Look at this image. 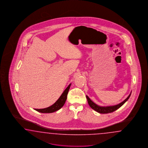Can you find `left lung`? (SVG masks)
<instances>
[{
	"mask_svg": "<svg viewBox=\"0 0 148 148\" xmlns=\"http://www.w3.org/2000/svg\"><path fill=\"white\" fill-rule=\"evenodd\" d=\"M131 92L130 94L129 95V96L123 101L121 102V103H118L116 105H111V106H99L97 104L94 103L93 101H92L90 98L86 95V98L87 99L88 103L89 104L90 107L92 108L94 111H97L100 113H111V112H114V111L118 109L119 108H121V106H123L126 102L127 101V100L130 98V95L131 94Z\"/></svg>",
	"mask_w": 148,
	"mask_h": 148,
	"instance_id": "8db88e82",
	"label": "left lung"
}]
</instances>
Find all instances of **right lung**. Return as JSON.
<instances>
[{
	"instance_id": "right-lung-1",
	"label": "right lung",
	"mask_w": 148,
	"mask_h": 148,
	"mask_svg": "<svg viewBox=\"0 0 148 148\" xmlns=\"http://www.w3.org/2000/svg\"><path fill=\"white\" fill-rule=\"evenodd\" d=\"M71 86V84H70L65 89V90L63 91L62 94L60 97V98L58 99V100L55 103L50 106L48 108H42V109H35L38 112L43 113H53V112H55L56 111L59 110L61 108H62L65 103V102L67 100V94L68 93L69 90L70 88V87Z\"/></svg>"
}]
</instances>
